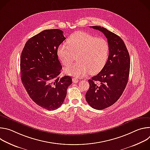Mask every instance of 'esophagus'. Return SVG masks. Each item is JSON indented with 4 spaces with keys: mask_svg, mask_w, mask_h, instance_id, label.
Listing matches in <instances>:
<instances>
[{
    "mask_svg": "<svg viewBox=\"0 0 150 150\" xmlns=\"http://www.w3.org/2000/svg\"><path fill=\"white\" fill-rule=\"evenodd\" d=\"M72 81H73L74 83H77V82H78V79L76 78H74L72 79Z\"/></svg>",
    "mask_w": 150,
    "mask_h": 150,
    "instance_id": "esophagus-1",
    "label": "esophagus"
}]
</instances>
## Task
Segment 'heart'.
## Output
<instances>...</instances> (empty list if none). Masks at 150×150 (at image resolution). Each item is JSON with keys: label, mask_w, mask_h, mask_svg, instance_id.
Returning <instances> with one entry per match:
<instances>
[{"label": "heart", "mask_w": 150, "mask_h": 150, "mask_svg": "<svg viewBox=\"0 0 150 150\" xmlns=\"http://www.w3.org/2000/svg\"><path fill=\"white\" fill-rule=\"evenodd\" d=\"M68 46L61 45L58 56L63 65L69 66L75 59L78 61L65 69V72L75 77H82L88 72H98L108 60L109 47L108 41L82 31L72 34L68 39Z\"/></svg>", "instance_id": "b5f03b06"}]
</instances>
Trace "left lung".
Masks as SVG:
<instances>
[{
  "mask_svg": "<svg viewBox=\"0 0 150 150\" xmlns=\"http://www.w3.org/2000/svg\"><path fill=\"white\" fill-rule=\"evenodd\" d=\"M90 27L104 34L109 47L106 63L97 75L88 80L90 88L85 94L91 108L102 110L116 103L123 93L129 78L130 56L119 36L104 27Z\"/></svg>",
  "mask_w": 150,
  "mask_h": 150,
  "instance_id": "1",
  "label": "left lung"
}]
</instances>
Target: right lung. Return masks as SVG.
<instances>
[{"mask_svg":"<svg viewBox=\"0 0 150 150\" xmlns=\"http://www.w3.org/2000/svg\"><path fill=\"white\" fill-rule=\"evenodd\" d=\"M65 39L60 30H44L27 41L21 55L23 84L33 101L48 110L63 104L72 84L71 76H59L62 67L57 49Z\"/></svg>","mask_w":150,"mask_h":150,"instance_id":"obj_1","label":"right lung"}]
</instances>
